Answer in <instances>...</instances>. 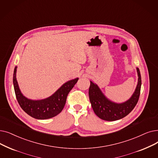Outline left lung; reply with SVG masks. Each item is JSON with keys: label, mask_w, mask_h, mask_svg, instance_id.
Returning a JSON list of instances; mask_svg holds the SVG:
<instances>
[{"label": "left lung", "mask_w": 158, "mask_h": 158, "mask_svg": "<svg viewBox=\"0 0 158 158\" xmlns=\"http://www.w3.org/2000/svg\"><path fill=\"white\" fill-rule=\"evenodd\" d=\"M138 75V82L132 97L123 103H115L106 98L99 86L90 81L89 88V98L95 114L105 121H113L127 116L135 106L140 95L141 77L138 68H136Z\"/></svg>", "instance_id": "1"}]
</instances>
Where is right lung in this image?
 <instances>
[{
    "mask_svg": "<svg viewBox=\"0 0 158 158\" xmlns=\"http://www.w3.org/2000/svg\"><path fill=\"white\" fill-rule=\"evenodd\" d=\"M17 66L13 72V82L16 98L23 110L31 117L37 119H46L58 115L65 105L68 94L76 84L79 78L67 81L49 98L41 100L26 98L20 92L16 79Z\"/></svg>",
    "mask_w": 158,
    "mask_h": 158,
    "instance_id": "add662e5",
    "label": "right lung"
}]
</instances>
